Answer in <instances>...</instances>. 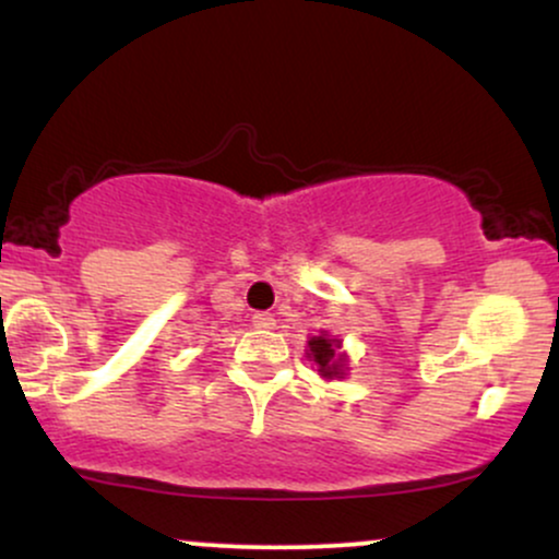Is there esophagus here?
<instances>
[{"label":"esophagus","instance_id":"obj_1","mask_svg":"<svg viewBox=\"0 0 559 559\" xmlns=\"http://www.w3.org/2000/svg\"><path fill=\"white\" fill-rule=\"evenodd\" d=\"M252 323H254V329L267 331V329H273V325H275V318L271 316V312H254Z\"/></svg>","mask_w":559,"mask_h":559}]
</instances>
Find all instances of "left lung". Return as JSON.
<instances>
[{
	"label": "left lung",
	"mask_w": 559,
	"mask_h": 559,
	"mask_svg": "<svg viewBox=\"0 0 559 559\" xmlns=\"http://www.w3.org/2000/svg\"><path fill=\"white\" fill-rule=\"evenodd\" d=\"M342 349V342L338 338H331L329 333H320V336H312L307 342V357L318 365V373L323 378H344L346 368V355Z\"/></svg>",
	"instance_id": "left-lung-1"
}]
</instances>
